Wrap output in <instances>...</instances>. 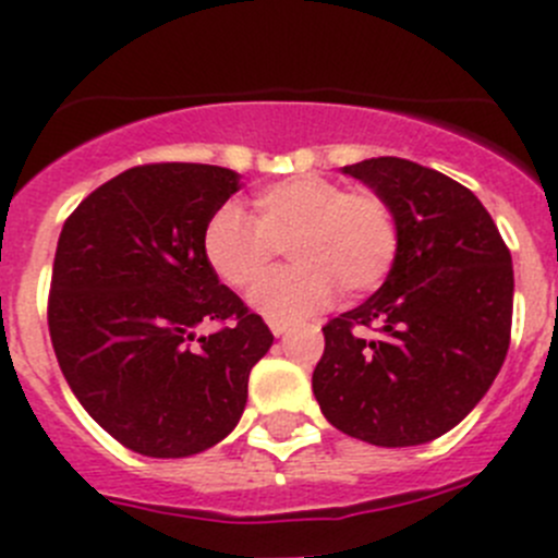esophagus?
<instances>
[{
    "label": "esophagus",
    "instance_id": "esophagus-1",
    "mask_svg": "<svg viewBox=\"0 0 558 558\" xmlns=\"http://www.w3.org/2000/svg\"><path fill=\"white\" fill-rule=\"evenodd\" d=\"M289 320H278V318H269V331H272L275 337H280V335H286V331H289Z\"/></svg>",
    "mask_w": 558,
    "mask_h": 558
}]
</instances>
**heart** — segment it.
Instances as JSON below:
<instances>
[{"label":"heart","mask_w":558,"mask_h":558,"mask_svg":"<svg viewBox=\"0 0 558 558\" xmlns=\"http://www.w3.org/2000/svg\"><path fill=\"white\" fill-rule=\"evenodd\" d=\"M253 218L223 205L207 218L202 253L221 283L247 291L269 272L280 247L291 256L253 291L267 318H300L329 305L335 291L356 300L380 289L399 253V223L375 191H348L320 174L278 180L253 194Z\"/></svg>","instance_id":"heart-1"}]
</instances>
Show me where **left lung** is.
<instances>
[{
    "label": "left lung",
    "instance_id": "8db88e82",
    "mask_svg": "<svg viewBox=\"0 0 558 558\" xmlns=\"http://www.w3.org/2000/svg\"><path fill=\"white\" fill-rule=\"evenodd\" d=\"M391 205L399 253L386 283L324 326L313 393L331 426L384 448L451 432L502 369L513 258L470 189L415 161L342 167ZM362 325L379 337L357 335Z\"/></svg>",
    "mask_w": 558,
    "mask_h": 558
}]
</instances>
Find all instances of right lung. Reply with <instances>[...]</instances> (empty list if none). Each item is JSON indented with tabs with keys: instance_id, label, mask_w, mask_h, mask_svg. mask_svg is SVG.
<instances>
[{
	"instance_id": "obj_1",
	"label": "right lung",
	"mask_w": 558,
	"mask_h": 558,
	"mask_svg": "<svg viewBox=\"0 0 558 558\" xmlns=\"http://www.w3.org/2000/svg\"><path fill=\"white\" fill-rule=\"evenodd\" d=\"M240 189L227 167L161 161L116 174L61 229L48 329L66 384L129 451L180 459L238 426L247 375L272 345L262 315L221 286L205 223ZM202 319L221 323L195 337Z\"/></svg>"
}]
</instances>
